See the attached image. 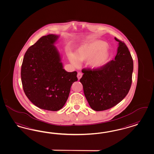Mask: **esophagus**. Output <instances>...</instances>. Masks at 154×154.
<instances>
[{
  "mask_svg": "<svg viewBox=\"0 0 154 154\" xmlns=\"http://www.w3.org/2000/svg\"><path fill=\"white\" fill-rule=\"evenodd\" d=\"M82 74L81 72H78L77 75V77H78V79L79 80L82 78Z\"/></svg>",
  "mask_w": 154,
  "mask_h": 154,
  "instance_id": "34e87169",
  "label": "esophagus"
}]
</instances>
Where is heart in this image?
Masks as SVG:
<instances>
[{
  "instance_id": "heart-1",
  "label": "heart",
  "mask_w": 154,
  "mask_h": 154,
  "mask_svg": "<svg viewBox=\"0 0 154 154\" xmlns=\"http://www.w3.org/2000/svg\"><path fill=\"white\" fill-rule=\"evenodd\" d=\"M69 60L74 66L79 65V62L88 60L89 67L92 69H102L110 60V52L107 44L102 40H93L78 47L75 54L69 52Z\"/></svg>"
}]
</instances>
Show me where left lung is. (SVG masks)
<instances>
[{"label": "left lung", "instance_id": "left-lung-1", "mask_svg": "<svg viewBox=\"0 0 154 154\" xmlns=\"http://www.w3.org/2000/svg\"><path fill=\"white\" fill-rule=\"evenodd\" d=\"M119 42L115 60L99 69H83L82 83L85 98L97 111L112 108L120 102L131 88L134 63L124 42Z\"/></svg>", "mask_w": 154, "mask_h": 154}]
</instances>
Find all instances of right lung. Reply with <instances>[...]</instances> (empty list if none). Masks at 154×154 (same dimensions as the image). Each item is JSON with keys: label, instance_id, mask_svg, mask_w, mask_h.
Instances as JSON below:
<instances>
[{"label": "right lung", "instance_id": "obj_1", "mask_svg": "<svg viewBox=\"0 0 154 154\" xmlns=\"http://www.w3.org/2000/svg\"><path fill=\"white\" fill-rule=\"evenodd\" d=\"M57 35L42 36L26 52L21 68L23 90L38 107L56 111L66 102L71 87L78 80L77 72H69L54 44Z\"/></svg>", "mask_w": 154, "mask_h": 154}]
</instances>
